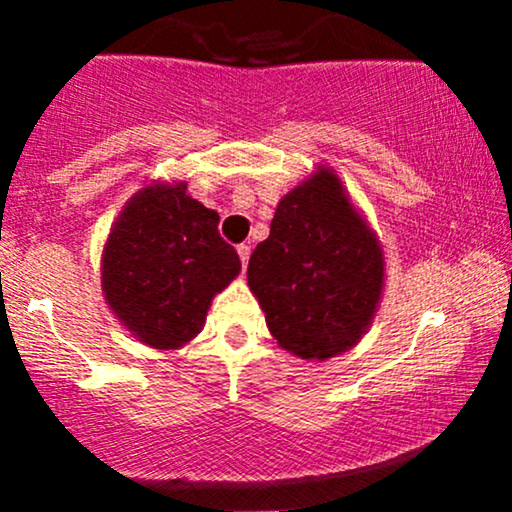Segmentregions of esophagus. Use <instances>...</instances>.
Returning <instances> with one entry per match:
<instances>
[{
    "label": "esophagus",
    "mask_w": 512,
    "mask_h": 512,
    "mask_svg": "<svg viewBox=\"0 0 512 512\" xmlns=\"http://www.w3.org/2000/svg\"><path fill=\"white\" fill-rule=\"evenodd\" d=\"M238 255H240V262H243V269L248 267V260H250V245H238Z\"/></svg>",
    "instance_id": "1"
}]
</instances>
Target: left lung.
<instances>
[{
  "instance_id": "left-lung-1",
  "label": "left lung",
  "mask_w": 512,
  "mask_h": 512,
  "mask_svg": "<svg viewBox=\"0 0 512 512\" xmlns=\"http://www.w3.org/2000/svg\"><path fill=\"white\" fill-rule=\"evenodd\" d=\"M248 284L291 354L320 361L361 339L383 291V252L330 170L281 199Z\"/></svg>"
}]
</instances>
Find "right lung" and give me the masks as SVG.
<instances>
[{
    "instance_id": "right-lung-1",
    "label": "right lung",
    "mask_w": 512,
    "mask_h": 512,
    "mask_svg": "<svg viewBox=\"0 0 512 512\" xmlns=\"http://www.w3.org/2000/svg\"><path fill=\"white\" fill-rule=\"evenodd\" d=\"M185 182L139 192L115 221L103 255V291L122 325L156 349L202 330L211 298L240 272L219 214L187 197Z\"/></svg>"
}]
</instances>
